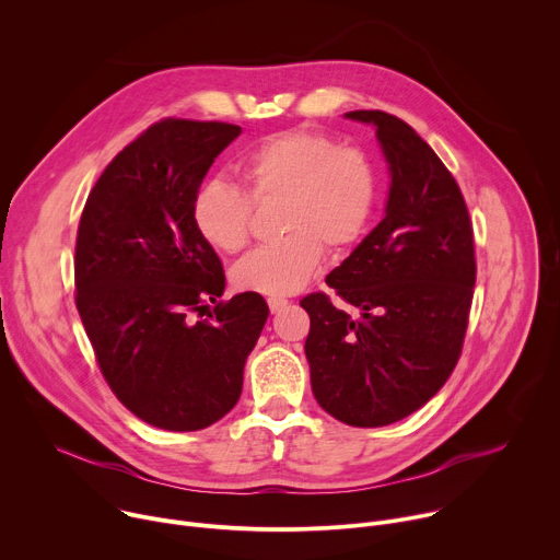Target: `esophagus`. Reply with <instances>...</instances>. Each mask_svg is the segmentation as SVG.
Instances as JSON below:
<instances>
[{
  "instance_id": "34e87169",
  "label": "esophagus",
  "mask_w": 560,
  "mask_h": 560,
  "mask_svg": "<svg viewBox=\"0 0 560 560\" xmlns=\"http://www.w3.org/2000/svg\"><path fill=\"white\" fill-rule=\"evenodd\" d=\"M268 305H270V312H272V314H279L283 307H288V299L272 296V299H268Z\"/></svg>"
}]
</instances>
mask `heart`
<instances>
[{
  "label": "heart",
  "mask_w": 560,
  "mask_h": 560,
  "mask_svg": "<svg viewBox=\"0 0 560 560\" xmlns=\"http://www.w3.org/2000/svg\"><path fill=\"white\" fill-rule=\"evenodd\" d=\"M244 190L214 179L195 197L192 221L206 244L238 253L250 236V199L281 201L277 244L238 261L232 283L244 292L285 296L316 272L324 248L341 253L359 242L376 197L370 159L354 145H335L326 135L288 130L264 139L234 166Z\"/></svg>",
  "instance_id": "b5f03b06"
}]
</instances>
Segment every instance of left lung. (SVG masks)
Segmentation results:
<instances>
[{
    "mask_svg": "<svg viewBox=\"0 0 560 560\" xmlns=\"http://www.w3.org/2000/svg\"><path fill=\"white\" fill-rule=\"evenodd\" d=\"M372 126L387 164L383 219L326 283L301 299L316 404L341 423L381 428L423 408L452 374L476 281L471 221L436 152L394 115L352 110Z\"/></svg>",
    "mask_w": 560,
    "mask_h": 560,
    "instance_id": "left-lung-1",
    "label": "left lung"
}]
</instances>
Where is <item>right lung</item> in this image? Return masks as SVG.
<instances>
[{
    "label": "right lung",
    "mask_w": 560,
    "mask_h": 560,
    "mask_svg": "<svg viewBox=\"0 0 560 560\" xmlns=\"http://www.w3.org/2000/svg\"><path fill=\"white\" fill-rule=\"evenodd\" d=\"M242 128L164 119L97 179L74 248L77 310L119 401L141 421L195 432L242 396L244 365L268 318L257 292L189 314L225 290L221 261L192 221L199 186Z\"/></svg>",
    "instance_id": "1"
}]
</instances>
